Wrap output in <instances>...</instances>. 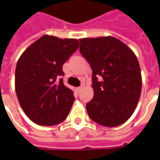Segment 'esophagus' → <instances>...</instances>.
<instances>
[{"label":"esophagus","instance_id":"34e87169","mask_svg":"<svg viewBox=\"0 0 160 160\" xmlns=\"http://www.w3.org/2000/svg\"><path fill=\"white\" fill-rule=\"evenodd\" d=\"M82 89H83V86H81V87H77V91H78V92H80V91L82 90Z\"/></svg>","mask_w":160,"mask_h":160}]
</instances>
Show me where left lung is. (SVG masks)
I'll list each match as a JSON object with an SVG mask.
<instances>
[{
  "instance_id": "8db88e82",
  "label": "left lung",
  "mask_w": 160,
  "mask_h": 160,
  "mask_svg": "<svg viewBox=\"0 0 160 160\" xmlns=\"http://www.w3.org/2000/svg\"><path fill=\"white\" fill-rule=\"evenodd\" d=\"M80 42V53L92 70L94 95L87 104V113L104 127L124 123L133 115L141 96L142 81L137 57L114 37L86 38Z\"/></svg>"
}]
</instances>
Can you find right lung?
<instances>
[{"instance_id":"obj_1","label":"right lung","mask_w":160,"mask_h":160,"mask_svg":"<svg viewBox=\"0 0 160 160\" xmlns=\"http://www.w3.org/2000/svg\"><path fill=\"white\" fill-rule=\"evenodd\" d=\"M79 48L75 38L43 35L18 60L15 90L19 104L33 122L52 126L65 120L73 105V91L64 86L62 66Z\"/></svg>"}]
</instances>
